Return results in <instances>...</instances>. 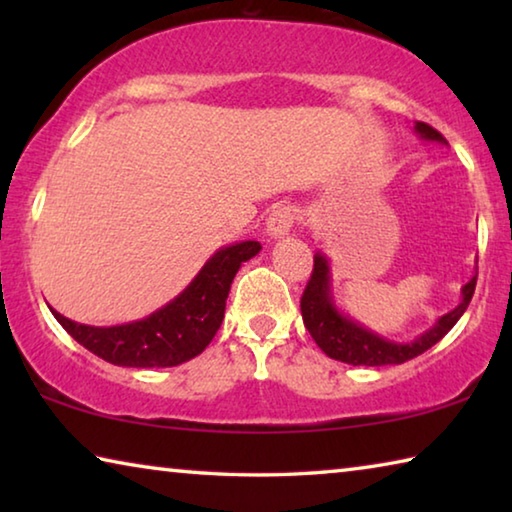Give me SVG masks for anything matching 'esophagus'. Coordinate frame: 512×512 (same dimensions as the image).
<instances>
[{
  "label": "esophagus",
  "instance_id": "esophagus-1",
  "mask_svg": "<svg viewBox=\"0 0 512 512\" xmlns=\"http://www.w3.org/2000/svg\"><path fill=\"white\" fill-rule=\"evenodd\" d=\"M296 223H298V212L293 210L291 205H277L275 210L268 214L266 232L271 239H282L289 235Z\"/></svg>",
  "mask_w": 512,
  "mask_h": 512
}]
</instances>
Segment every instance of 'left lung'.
I'll return each mask as SVG.
<instances>
[{
  "mask_svg": "<svg viewBox=\"0 0 512 512\" xmlns=\"http://www.w3.org/2000/svg\"><path fill=\"white\" fill-rule=\"evenodd\" d=\"M415 133L422 140L447 144L445 137L440 135L436 128H431L424 121H415ZM329 262L325 255H314V271L305 287V293L300 298V311L305 327L309 329L311 339L323 350L327 357L336 361L350 363V366H395V363H404L415 359L418 354L427 352L431 345H436L443 336L452 329L463 311L470 305L476 287V275L461 289V302L449 314L440 316L436 325L427 329L418 339L411 343H397L388 341L370 329L354 323L348 316H343L336 309L332 300V284H329Z\"/></svg>",
  "mask_w": 512,
  "mask_h": 512,
  "instance_id": "obj_1",
  "label": "left lung"
}]
</instances>
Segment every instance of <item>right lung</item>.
<instances>
[{"mask_svg":"<svg viewBox=\"0 0 512 512\" xmlns=\"http://www.w3.org/2000/svg\"><path fill=\"white\" fill-rule=\"evenodd\" d=\"M259 241L216 250L192 284L169 305L135 323L92 327L74 323L51 309L65 332L103 361L126 368H171L201 354L221 327L230 284L239 266L255 257Z\"/></svg>","mask_w":512,"mask_h":512,"instance_id":"add662e5","label":"right lung"}]
</instances>
